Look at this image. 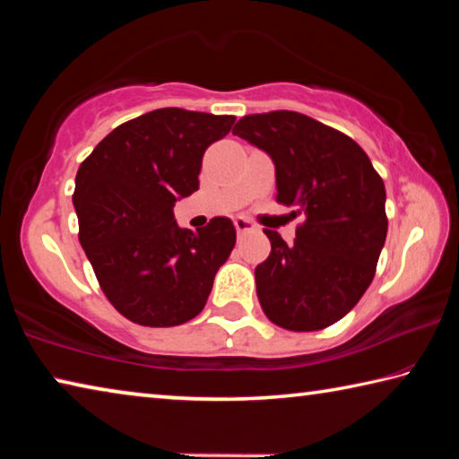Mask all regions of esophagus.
<instances>
[{
    "instance_id": "1",
    "label": "esophagus",
    "mask_w": 459,
    "mask_h": 459,
    "mask_svg": "<svg viewBox=\"0 0 459 459\" xmlns=\"http://www.w3.org/2000/svg\"><path fill=\"white\" fill-rule=\"evenodd\" d=\"M235 227H237L238 232H247V230H253L255 224H253L251 221H248V219H245V216H237V219H235Z\"/></svg>"
}]
</instances>
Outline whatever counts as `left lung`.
Listing matches in <instances>:
<instances>
[{"label":"left lung","instance_id":"8db88e82","mask_svg":"<svg viewBox=\"0 0 459 459\" xmlns=\"http://www.w3.org/2000/svg\"><path fill=\"white\" fill-rule=\"evenodd\" d=\"M232 134L273 160L277 202L304 216L293 245L265 229L271 253L255 269L263 312L285 330L328 328L375 277L388 227L383 178L354 139L307 115H245Z\"/></svg>","mask_w":459,"mask_h":459}]
</instances>
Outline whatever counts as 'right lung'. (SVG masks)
Listing matches in <instances>:
<instances>
[{"label":"right lung","instance_id":"1","mask_svg":"<svg viewBox=\"0 0 459 459\" xmlns=\"http://www.w3.org/2000/svg\"><path fill=\"white\" fill-rule=\"evenodd\" d=\"M237 117L155 108L115 127L82 161L73 204L99 285L127 320L169 328L196 317L235 247L230 219L180 229L176 200L198 190L202 155Z\"/></svg>","mask_w":459,"mask_h":459}]
</instances>
